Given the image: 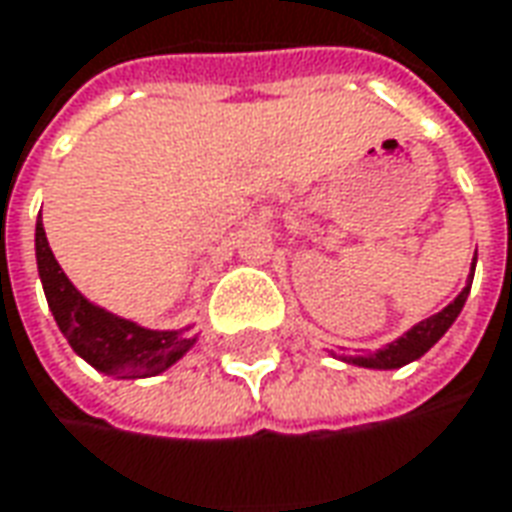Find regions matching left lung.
I'll use <instances>...</instances> for the list:
<instances>
[{"mask_svg": "<svg viewBox=\"0 0 512 512\" xmlns=\"http://www.w3.org/2000/svg\"><path fill=\"white\" fill-rule=\"evenodd\" d=\"M474 270H477V253H474V262H471V273L465 278V287L460 290V295L443 306L438 315L426 317L421 323H415L412 329H407L401 337H396L393 343L382 345L376 351H365V354H334L331 357L340 359V362H348V365H357V368H370V370H396L410 365L415 359H421L438 343L440 337L451 329V323L457 320V315L463 312L465 301H468V292H471V284H474Z\"/></svg>", "mask_w": 512, "mask_h": 512, "instance_id": "left-lung-1", "label": "left lung"}]
</instances>
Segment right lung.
Returning <instances> with one entry per match:
<instances>
[{
  "label": "right lung",
  "mask_w": 512,
  "mask_h": 512,
  "mask_svg": "<svg viewBox=\"0 0 512 512\" xmlns=\"http://www.w3.org/2000/svg\"><path fill=\"white\" fill-rule=\"evenodd\" d=\"M35 262L49 312L72 351L94 370L114 379H147L169 370L197 343L189 326L183 329H147L136 320L119 317L88 301L74 287L49 248L44 222H35Z\"/></svg>",
  "instance_id": "add662e5"
}]
</instances>
